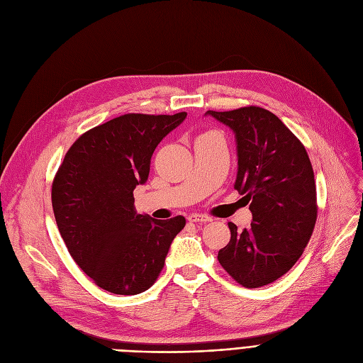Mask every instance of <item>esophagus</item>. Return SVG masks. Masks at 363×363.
Wrapping results in <instances>:
<instances>
[{"mask_svg":"<svg viewBox=\"0 0 363 363\" xmlns=\"http://www.w3.org/2000/svg\"><path fill=\"white\" fill-rule=\"evenodd\" d=\"M187 220L189 221H192V223H208V221H211V217H208V216H203V214H196V213H194V214H191L187 217Z\"/></svg>","mask_w":363,"mask_h":363,"instance_id":"1","label":"esophagus"}]
</instances>
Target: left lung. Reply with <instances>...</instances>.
Returning <instances> with one entry per match:
<instances>
[{
  "mask_svg": "<svg viewBox=\"0 0 363 363\" xmlns=\"http://www.w3.org/2000/svg\"><path fill=\"white\" fill-rule=\"evenodd\" d=\"M236 140L235 189L250 202L251 228L229 223L230 240L218 262L245 288L279 279L301 257L312 236L318 206L308 155L274 113L257 106L208 111Z\"/></svg>",
  "mask_w": 363,
  "mask_h": 363,
  "instance_id": "1",
  "label": "left lung"
}]
</instances>
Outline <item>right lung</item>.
Instances as JSON below:
<instances>
[{
    "label": "right lung",
    "instance_id": "1",
    "mask_svg": "<svg viewBox=\"0 0 363 363\" xmlns=\"http://www.w3.org/2000/svg\"><path fill=\"white\" fill-rule=\"evenodd\" d=\"M187 113H127L84 133L51 187L59 232L75 263L103 289L135 296L153 285L182 216L137 214L133 191L149 177L152 155Z\"/></svg>",
    "mask_w": 363,
    "mask_h": 363
}]
</instances>
